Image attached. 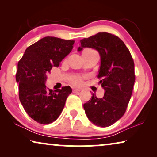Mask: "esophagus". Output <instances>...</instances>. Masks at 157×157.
Masks as SVG:
<instances>
[{
    "label": "esophagus",
    "instance_id": "34e87169",
    "mask_svg": "<svg viewBox=\"0 0 157 157\" xmlns=\"http://www.w3.org/2000/svg\"><path fill=\"white\" fill-rule=\"evenodd\" d=\"M81 89H79V88H74L73 89V91L75 93V92H78V91H81Z\"/></svg>",
    "mask_w": 157,
    "mask_h": 157
}]
</instances>
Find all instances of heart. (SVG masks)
<instances>
[{"label":"heart","instance_id":"b5f03b06","mask_svg":"<svg viewBox=\"0 0 157 157\" xmlns=\"http://www.w3.org/2000/svg\"><path fill=\"white\" fill-rule=\"evenodd\" d=\"M86 50H91V49H86ZM71 81L73 84H80L82 83V79L79 77H74V78L71 79Z\"/></svg>","mask_w":157,"mask_h":157}]
</instances>
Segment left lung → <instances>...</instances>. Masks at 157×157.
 Wrapping results in <instances>:
<instances>
[{
    "label": "left lung",
    "instance_id": "1",
    "mask_svg": "<svg viewBox=\"0 0 157 157\" xmlns=\"http://www.w3.org/2000/svg\"><path fill=\"white\" fill-rule=\"evenodd\" d=\"M84 48L97 50L100 56L99 82L105 90L104 96L94 94L84 104L89 121L99 127H109L122 118L131 98L135 82L134 63L124 42L113 34L102 32L80 41L78 51Z\"/></svg>",
    "mask_w": 157,
    "mask_h": 157
}]
</instances>
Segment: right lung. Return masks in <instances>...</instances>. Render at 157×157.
I'll return each mask as SVG.
<instances>
[{"instance_id": "add662e5", "label": "right lung", "mask_w": 157, "mask_h": 157, "mask_svg": "<svg viewBox=\"0 0 157 157\" xmlns=\"http://www.w3.org/2000/svg\"><path fill=\"white\" fill-rule=\"evenodd\" d=\"M75 41L46 36L27 48L18 63L16 81L19 100L28 116L37 123L47 124L56 121L71 94L70 86L52 91L46 88L47 74L58 67L71 52Z\"/></svg>"}]
</instances>
